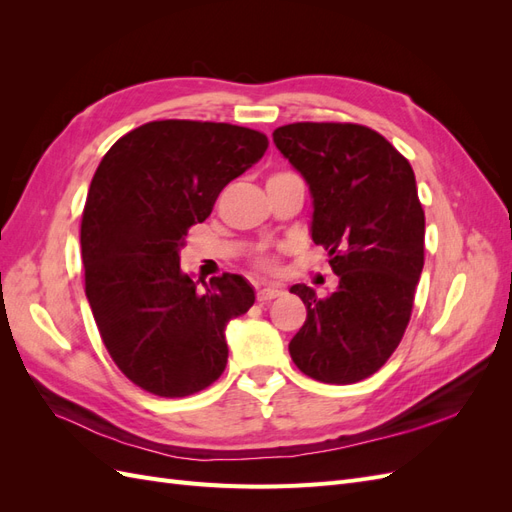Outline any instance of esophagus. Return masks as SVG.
Segmentation results:
<instances>
[{
    "label": "esophagus",
    "instance_id": "esophagus-1",
    "mask_svg": "<svg viewBox=\"0 0 512 512\" xmlns=\"http://www.w3.org/2000/svg\"><path fill=\"white\" fill-rule=\"evenodd\" d=\"M256 297H258L260 303H267V301H273L277 297H282V290L275 288V286H265V288L258 290Z\"/></svg>",
    "mask_w": 512,
    "mask_h": 512
}]
</instances>
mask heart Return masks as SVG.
<instances>
[{
	"label": "heart",
	"mask_w": 512,
	"mask_h": 512,
	"mask_svg": "<svg viewBox=\"0 0 512 512\" xmlns=\"http://www.w3.org/2000/svg\"><path fill=\"white\" fill-rule=\"evenodd\" d=\"M282 175H290V173H275L273 177H282ZM258 265H260L262 269H273V267H275V262H273L271 258H260V260H258Z\"/></svg>",
	"instance_id": "heart-1"
}]
</instances>
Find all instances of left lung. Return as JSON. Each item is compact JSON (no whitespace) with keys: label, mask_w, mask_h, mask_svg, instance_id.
Wrapping results in <instances>:
<instances>
[{"label":"left lung","mask_w":512,"mask_h":512,"mask_svg":"<svg viewBox=\"0 0 512 512\" xmlns=\"http://www.w3.org/2000/svg\"><path fill=\"white\" fill-rule=\"evenodd\" d=\"M273 143L312 194V239L329 252L339 286L327 299L294 284L307 307L290 339L294 365L327 384L369 378L410 322L425 262V213L410 162L356 123H288Z\"/></svg>","instance_id":"1"}]
</instances>
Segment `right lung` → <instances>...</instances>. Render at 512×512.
I'll return each instance as SVG.
<instances>
[{
	"label": "right lung",
	"instance_id": "obj_1",
	"mask_svg": "<svg viewBox=\"0 0 512 512\" xmlns=\"http://www.w3.org/2000/svg\"><path fill=\"white\" fill-rule=\"evenodd\" d=\"M267 147L265 134L230 123L151 121L121 136L91 179L85 294L111 359L147 393L188 397L222 376L226 324L254 305V288L224 273L200 291L179 252Z\"/></svg>",
	"mask_w": 512,
	"mask_h": 512
}]
</instances>
